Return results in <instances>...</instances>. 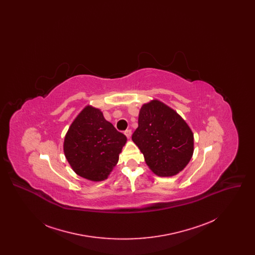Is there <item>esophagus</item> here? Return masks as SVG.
<instances>
[{
	"label": "esophagus",
	"instance_id": "1",
	"mask_svg": "<svg viewBox=\"0 0 255 255\" xmlns=\"http://www.w3.org/2000/svg\"><path fill=\"white\" fill-rule=\"evenodd\" d=\"M124 133H125V135H126L128 138H130L131 135H132V131H131L130 129H128V130H126V131L124 132Z\"/></svg>",
	"mask_w": 255,
	"mask_h": 255
}]
</instances>
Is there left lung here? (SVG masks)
Listing matches in <instances>:
<instances>
[{"label": "left lung", "mask_w": 255, "mask_h": 255, "mask_svg": "<svg viewBox=\"0 0 255 255\" xmlns=\"http://www.w3.org/2000/svg\"><path fill=\"white\" fill-rule=\"evenodd\" d=\"M156 175L170 177L182 171L192 158L193 133L180 115L158 100L142 105L138 127L132 135Z\"/></svg>", "instance_id": "1"}]
</instances>
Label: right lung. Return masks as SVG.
<instances>
[{"label":"right lung","mask_w":255,"mask_h":255,"mask_svg":"<svg viewBox=\"0 0 255 255\" xmlns=\"http://www.w3.org/2000/svg\"><path fill=\"white\" fill-rule=\"evenodd\" d=\"M126 140L100 110L86 106L66 133L64 153L77 175L100 182L108 178L118 163Z\"/></svg>","instance_id":"1"}]
</instances>
